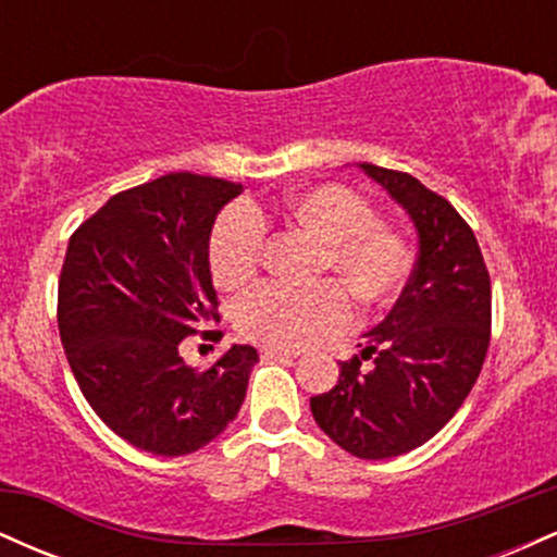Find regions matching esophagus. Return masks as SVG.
<instances>
[{
	"instance_id": "34e87169",
	"label": "esophagus",
	"mask_w": 557,
	"mask_h": 557,
	"mask_svg": "<svg viewBox=\"0 0 557 557\" xmlns=\"http://www.w3.org/2000/svg\"><path fill=\"white\" fill-rule=\"evenodd\" d=\"M296 350H285V348H261V359H272V361H290L296 359Z\"/></svg>"
}]
</instances>
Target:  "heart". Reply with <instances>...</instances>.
<instances>
[{"mask_svg": "<svg viewBox=\"0 0 557 557\" xmlns=\"http://www.w3.org/2000/svg\"><path fill=\"white\" fill-rule=\"evenodd\" d=\"M280 214L322 240L317 274H335L361 304L382 306L400 296L411 274L406 240L374 220V209L345 185H317L283 203L259 209L238 201L222 212L209 240L214 283L225 290L246 285L264 257L267 216ZM350 322V298L335 280L311 287L267 283L235 304V327L272 348H304Z\"/></svg>", "mask_w": 557, "mask_h": 557, "instance_id": "1", "label": "heart"}]
</instances>
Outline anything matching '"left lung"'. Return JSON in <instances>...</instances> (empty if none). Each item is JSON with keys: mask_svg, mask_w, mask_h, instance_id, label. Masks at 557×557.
<instances>
[{"mask_svg": "<svg viewBox=\"0 0 557 557\" xmlns=\"http://www.w3.org/2000/svg\"><path fill=\"white\" fill-rule=\"evenodd\" d=\"M359 168L411 216L419 257L398 304L363 332L361 356L341 361L311 413L350 456L382 461L424 445L463 406L490 348L492 290L474 230L447 198L408 172Z\"/></svg>", "mask_w": 557, "mask_h": 557, "instance_id": "obj_1", "label": "left lung"}]
</instances>
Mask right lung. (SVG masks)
<instances>
[{
  "label": "right lung",
  "instance_id": "right-lung-1",
  "mask_svg": "<svg viewBox=\"0 0 557 557\" xmlns=\"http://www.w3.org/2000/svg\"><path fill=\"white\" fill-rule=\"evenodd\" d=\"M240 190L170 172L112 196L67 243L57 324L70 369L96 417L154 456H188L225 432L259 361L251 345L209 369L181 356L185 337L220 322L209 235Z\"/></svg>",
  "mask_w": 557,
  "mask_h": 557
}]
</instances>
